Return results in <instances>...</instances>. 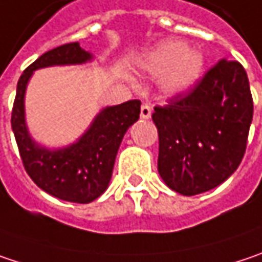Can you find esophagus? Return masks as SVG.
<instances>
[{
    "label": "esophagus",
    "instance_id": "34e87169",
    "mask_svg": "<svg viewBox=\"0 0 262 262\" xmlns=\"http://www.w3.org/2000/svg\"><path fill=\"white\" fill-rule=\"evenodd\" d=\"M152 115V107L149 104H143L140 108V118L141 119H149Z\"/></svg>",
    "mask_w": 262,
    "mask_h": 262
}]
</instances>
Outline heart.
<instances>
[{
  "label": "heart",
  "mask_w": 262,
  "mask_h": 262,
  "mask_svg": "<svg viewBox=\"0 0 262 262\" xmlns=\"http://www.w3.org/2000/svg\"><path fill=\"white\" fill-rule=\"evenodd\" d=\"M149 74H161L159 86L167 95L186 91L195 82L203 68V56L195 49H186L180 41H162L150 49L140 61Z\"/></svg>",
  "instance_id": "1"
}]
</instances>
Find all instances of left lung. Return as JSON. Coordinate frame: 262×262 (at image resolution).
Here are the masks:
<instances>
[{"mask_svg":"<svg viewBox=\"0 0 262 262\" xmlns=\"http://www.w3.org/2000/svg\"><path fill=\"white\" fill-rule=\"evenodd\" d=\"M248 74L237 61H219L188 92L155 105L159 176L182 195L225 182L240 165L252 122Z\"/></svg>","mask_w":262,"mask_h":262,"instance_id":"1","label":"left lung"}]
</instances>
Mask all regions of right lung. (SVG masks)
<instances>
[{
	"mask_svg": "<svg viewBox=\"0 0 262 262\" xmlns=\"http://www.w3.org/2000/svg\"><path fill=\"white\" fill-rule=\"evenodd\" d=\"M91 58V53L79 43H67L43 53L22 73L11 110V128L29 178L47 194L80 204L94 201L107 189L118 149L126 129L139 121L141 103L129 100L119 105L105 107L74 144L49 150L38 146L29 136L24 98L27 83L35 70L83 64Z\"/></svg>",
	"mask_w": 262,
	"mask_h": 262,
	"instance_id": "1",
	"label": "right lung"
}]
</instances>
